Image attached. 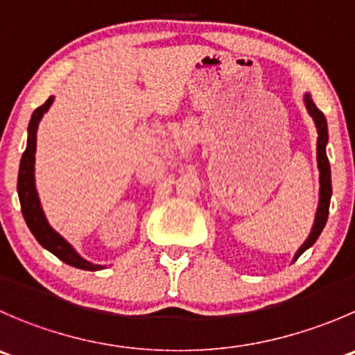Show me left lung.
<instances>
[{
	"label": "left lung",
	"instance_id": "obj_1",
	"mask_svg": "<svg viewBox=\"0 0 355 355\" xmlns=\"http://www.w3.org/2000/svg\"><path fill=\"white\" fill-rule=\"evenodd\" d=\"M305 105H307L309 112L314 118L315 126H318V166H319V206H318V215H315V223L312 227V232L309 236V239L305 241L304 246L298 250L297 258L304 253L307 248H311L312 244L318 241L319 234L322 232L326 225V220H328L329 213V199H331V170H329V161L326 156V142H328V126H326V118L321 111L318 109V105L314 104V101L311 98V95H305Z\"/></svg>",
	"mask_w": 355,
	"mask_h": 355
}]
</instances>
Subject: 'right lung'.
<instances>
[{"label":"right lung","mask_w":355,"mask_h":355,"mask_svg":"<svg viewBox=\"0 0 355 355\" xmlns=\"http://www.w3.org/2000/svg\"><path fill=\"white\" fill-rule=\"evenodd\" d=\"M53 97L48 98L43 105L36 109L33 112V118L29 123V139H27V147L22 154V159H20V170H19V180H17V191H19V199H20V208H22L24 220H26L27 227L31 229V232L34 234V237L37 239V243L43 248H46L48 251L55 254L57 258H60L65 263L72 265V267H78L83 270H98L102 269V265H94L90 261L83 260L78 253L74 251V248L64 239L58 232H55L50 227V223L44 218V213L41 209L40 198H37L36 185H34V153H36V130L40 125L41 118H43L44 112L50 109Z\"/></svg>","instance_id":"right-lung-1"}]
</instances>
